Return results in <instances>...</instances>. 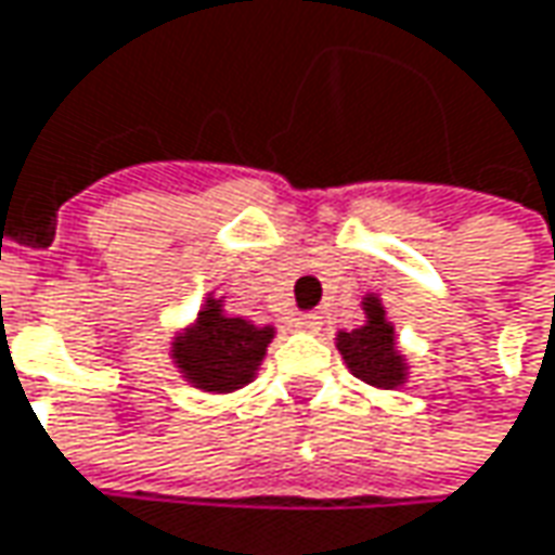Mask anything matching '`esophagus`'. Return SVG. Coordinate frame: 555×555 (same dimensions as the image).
<instances>
[{
  "instance_id": "esophagus-1",
  "label": "esophagus",
  "mask_w": 555,
  "mask_h": 555,
  "mask_svg": "<svg viewBox=\"0 0 555 555\" xmlns=\"http://www.w3.org/2000/svg\"><path fill=\"white\" fill-rule=\"evenodd\" d=\"M293 324H296V331H318V327H321V318H318V314H311V311H306V314H296V321H293Z\"/></svg>"
}]
</instances>
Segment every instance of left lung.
<instances>
[{"label":"left lung","instance_id":"left-lung-1","mask_svg":"<svg viewBox=\"0 0 555 555\" xmlns=\"http://www.w3.org/2000/svg\"><path fill=\"white\" fill-rule=\"evenodd\" d=\"M364 314H367L364 327L336 333V349L358 379L371 383L376 389H395L404 383L408 367L404 358L395 352L392 324L386 321V311L376 296L364 299Z\"/></svg>","mask_w":555,"mask_h":555}]
</instances>
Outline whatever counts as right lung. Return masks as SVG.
<instances>
[{
	"mask_svg": "<svg viewBox=\"0 0 555 555\" xmlns=\"http://www.w3.org/2000/svg\"><path fill=\"white\" fill-rule=\"evenodd\" d=\"M271 336L274 327H256L244 318H228L222 299L209 296L194 327L184 336H176L172 358L184 379L203 392H234L256 376Z\"/></svg>",
	"mask_w": 555,
	"mask_h": 555,
	"instance_id": "right-lung-1",
	"label": "right lung"
}]
</instances>
